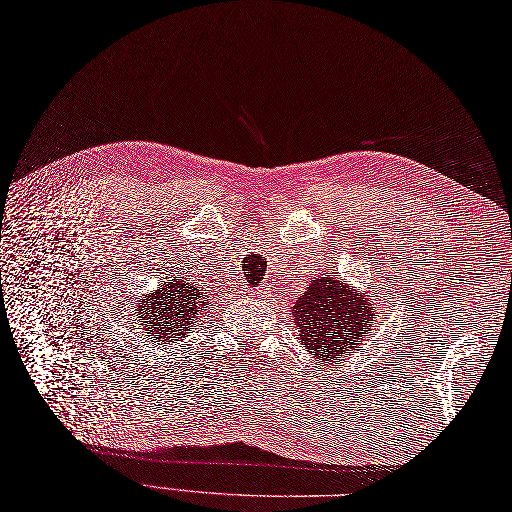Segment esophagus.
<instances>
[{
    "label": "esophagus",
    "instance_id": "1",
    "mask_svg": "<svg viewBox=\"0 0 512 512\" xmlns=\"http://www.w3.org/2000/svg\"><path fill=\"white\" fill-rule=\"evenodd\" d=\"M261 291H266V289H259V293H261ZM251 295H255V293H251Z\"/></svg>",
    "mask_w": 512,
    "mask_h": 512
}]
</instances>
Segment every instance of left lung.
<instances>
[{
  "mask_svg": "<svg viewBox=\"0 0 512 512\" xmlns=\"http://www.w3.org/2000/svg\"><path fill=\"white\" fill-rule=\"evenodd\" d=\"M291 312L301 346L320 365L342 361L348 350L363 342L375 316L369 293L325 274L310 280V287L297 297Z\"/></svg>",
  "mask_w": 512,
  "mask_h": 512,
  "instance_id": "left-lung-1",
  "label": "left lung"
}]
</instances>
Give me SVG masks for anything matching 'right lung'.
I'll use <instances>...</instances> for the list:
<instances>
[{"label":"right lung","instance_id":"obj_1","mask_svg":"<svg viewBox=\"0 0 512 512\" xmlns=\"http://www.w3.org/2000/svg\"><path fill=\"white\" fill-rule=\"evenodd\" d=\"M208 308V297L194 282L183 276H173L168 282H160L158 289L139 297L135 316L149 342L158 346L166 342H179Z\"/></svg>","mask_w":512,"mask_h":512}]
</instances>
